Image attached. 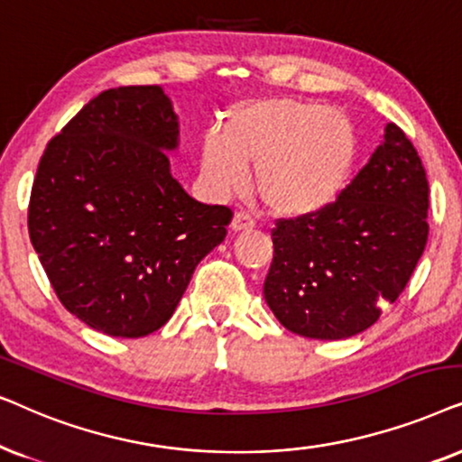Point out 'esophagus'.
Returning a JSON list of instances; mask_svg holds the SVG:
<instances>
[{"instance_id":"1","label":"esophagus","mask_w":462,"mask_h":462,"mask_svg":"<svg viewBox=\"0 0 462 462\" xmlns=\"http://www.w3.org/2000/svg\"><path fill=\"white\" fill-rule=\"evenodd\" d=\"M232 232H245V230H254L255 227V221L249 217L247 213H236L235 219H232Z\"/></svg>"}]
</instances>
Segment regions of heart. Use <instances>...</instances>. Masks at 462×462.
I'll return each instance as SVG.
<instances>
[{
	"mask_svg": "<svg viewBox=\"0 0 462 462\" xmlns=\"http://www.w3.org/2000/svg\"><path fill=\"white\" fill-rule=\"evenodd\" d=\"M359 156L353 120L321 101L249 98L227 109L221 139L200 145V173L215 196L254 186L270 213L302 219L325 211L346 189Z\"/></svg>",
	"mask_w": 462,
	"mask_h": 462,
	"instance_id": "1",
	"label": "heart"
}]
</instances>
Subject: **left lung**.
<instances>
[{
    "label": "left lung",
    "mask_w": 462,
    "mask_h": 462,
    "mask_svg": "<svg viewBox=\"0 0 462 462\" xmlns=\"http://www.w3.org/2000/svg\"><path fill=\"white\" fill-rule=\"evenodd\" d=\"M429 183L395 125L334 205L279 219L263 298L282 328L344 340L372 328L408 285L429 236Z\"/></svg>",
    "instance_id": "obj_1"
}]
</instances>
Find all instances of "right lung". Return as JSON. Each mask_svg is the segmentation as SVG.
<instances>
[{
    "label": "right lung",
    "mask_w": 462,
    "mask_h": 462,
    "mask_svg": "<svg viewBox=\"0 0 462 462\" xmlns=\"http://www.w3.org/2000/svg\"><path fill=\"white\" fill-rule=\"evenodd\" d=\"M180 120L160 86L103 90L48 143L29 236L60 304L88 328L141 337L173 317L232 211L171 175Z\"/></svg>",
    "instance_id": "add662e5"
}]
</instances>
